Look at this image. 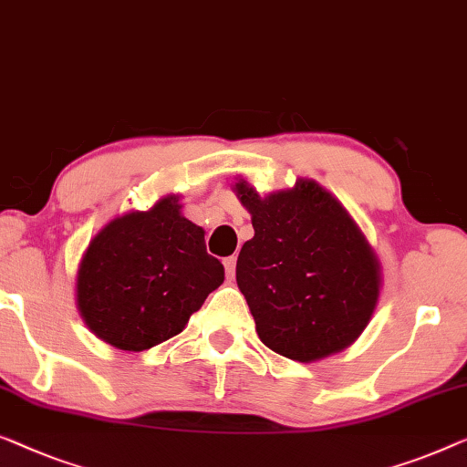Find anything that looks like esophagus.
I'll use <instances>...</instances> for the list:
<instances>
[{"label":"esophagus","instance_id":"34e87169","mask_svg":"<svg viewBox=\"0 0 467 467\" xmlns=\"http://www.w3.org/2000/svg\"><path fill=\"white\" fill-rule=\"evenodd\" d=\"M235 261H238L235 256H227V259H225V274H227L229 280H232L234 274H235Z\"/></svg>","mask_w":467,"mask_h":467}]
</instances>
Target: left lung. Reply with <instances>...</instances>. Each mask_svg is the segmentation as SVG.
Returning a JSON list of instances; mask_svg holds the SVG:
<instances>
[{"label": "left lung", "mask_w": 467, "mask_h": 467, "mask_svg": "<svg viewBox=\"0 0 467 467\" xmlns=\"http://www.w3.org/2000/svg\"><path fill=\"white\" fill-rule=\"evenodd\" d=\"M234 192L254 227L235 280L259 339L296 362L349 348L375 314L383 275L346 206L314 179L267 195L238 179Z\"/></svg>", "instance_id": "obj_1"}]
</instances>
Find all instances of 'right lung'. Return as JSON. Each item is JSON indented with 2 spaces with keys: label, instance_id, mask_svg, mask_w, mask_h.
Masks as SVG:
<instances>
[{
  "label": "right lung",
  "instance_id": "1",
  "mask_svg": "<svg viewBox=\"0 0 467 467\" xmlns=\"http://www.w3.org/2000/svg\"><path fill=\"white\" fill-rule=\"evenodd\" d=\"M179 195L111 219L90 240L76 274V303L100 341L143 351L185 328L225 280L206 253L204 229L183 217Z\"/></svg>",
  "mask_w": 467,
  "mask_h": 467
}]
</instances>
